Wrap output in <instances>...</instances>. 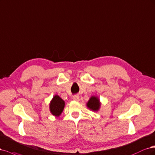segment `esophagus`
I'll list each match as a JSON object with an SVG mask.
<instances>
[{
    "label": "esophagus",
    "mask_w": 155,
    "mask_h": 155,
    "mask_svg": "<svg viewBox=\"0 0 155 155\" xmlns=\"http://www.w3.org/2000/svg\"><path fill=\"white\" fill-rule=\"evenodd\" d=\"M73 101H74L78 102L80 101V97H79L78 95H74V96H73Z\"/></svg>",
    "instance_id": "esophagus-1"
}]
</instances>
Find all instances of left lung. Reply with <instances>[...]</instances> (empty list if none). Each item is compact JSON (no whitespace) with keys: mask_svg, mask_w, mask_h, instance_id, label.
Wrapping results in <instances>:
<instances>
[{"mask_svg":"<svg viewBox=\"0 0 155 155\" xmlns=\"http://www.w3.org/2000/svg\"><path fill=\"white\" fill-rule=\"evenodd\" d=\"M87 107L94 111H97L99 110L101 107V102H100L99 98L97 97L93 96L89 98V101L87 103Z\"/></svg>","mask_w":155,"mask_h":155,"instance_id":"obj_1","label":"left lung"}]
</instances>
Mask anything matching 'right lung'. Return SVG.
<instances>
[{
	"label": "right lung",
	"mask_w": 155,
	"mask_h": 155,
	"mask_svg": "<svg viewBox=\"0 0 155 155\" xmlns=\"http://www.w3.org/2000/svg\"><path fill=\"white\" fill-rule=\"evenodd\" d=\"M65 106V102L58 95H54L49 104V109L53 115L59 117Z\"/></svg>",
	"instance_id": "add662e5"
}]
</instances>
